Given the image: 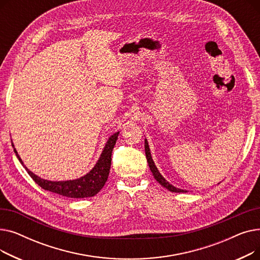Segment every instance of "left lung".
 Returning a JSON list of instances; mask_svg holds the SVG:
<instances>
[{
	"mask_svg": "<svg viewBox=\"0 0 260 260\" xmlns=\"http://www.w3.org/2000/svg\"><path fill=\"white\" fill-rule=\"evenodd\" d=\"M144 147H145V155H146V159H147V162H148V167H149V169H151V171H152V173H153V176L155 177V179H156L162 186H165L166 188H168L169 190H171V192H174V193H185L186 190L175 187L174 185H172V184L169 183L165 178H163L162 175L159 173L158 169L156 168L155 163H154V161H153V158H152V155H151V151H149V146H148V143H147V140H146V139H145V142H144Z\"/></svg>",
	"mask_w": 260,
	"mask_h": 260,
	"instance_id": "left-lung-1",
	"label": "left lung"
}]
</instances>
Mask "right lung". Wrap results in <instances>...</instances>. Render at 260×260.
Segmentation results:
<instances>
[{
	"label": "right lung",
	"mask_w": 260,
	"mask_h": 260,
	"mask_svg": "<svg viewBox=\"0 0 260 260\" xmlns=\"http://www.w3.org/2000/svg\"><path fill=\"white\" fill-rule=\"evenodd\" d=\"M118 135H119V132L109 137L98 162L95 163V166L92 168V170L89 173H87L85 176L81 177V178L76 180L48 181V180L40 178L39 176L31 173L24 166V163L21 160L20 156L18 155L16 148L13 149V151H15L19 161L22 163L27 173L29 174V176L35 180V182L42 188L68 198H86V197H92L95 194H98L101 190V188L104 186L105 182L107 181L109 170H111V165H112L113 148L118 139Z\"/></svg>",
	"instance_id": "obj_1"
}]
</instances>
